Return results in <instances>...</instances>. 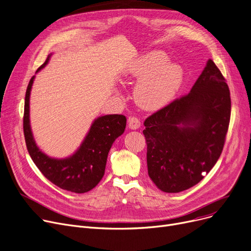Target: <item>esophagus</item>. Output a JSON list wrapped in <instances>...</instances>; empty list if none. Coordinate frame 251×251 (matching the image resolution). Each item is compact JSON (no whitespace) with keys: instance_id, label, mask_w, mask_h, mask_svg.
Returning <instances> with one entry per match:
<instances>
[{"instance_id":"esophagus-1","label":"esophagus","mask_w":251,"mask_h":251,"mask_svg":"<svg viewBox=\"0 0 251 251\" xmlns=\"http://www.w3.org/2000/svg\"><path fill=\"white\" fill-rule=\"evenodd\" d=\"M127 123H128V128H130V129H138L141 126L140 119L135 116L129 117Z\"/></svg>"}]
</instances>
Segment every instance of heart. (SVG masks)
<instances>
[{"label": "heart", "mask_w": 251, "mask_h": 251, "mask_svg": "<svg viewBox=\"0 0 251 251\" xmlns=\"http://www.w3.org/2000/svg\"><path fill=\"white\" fill-rule=\"evenodd\" d=\"M126 76L139 79L135 87L136 102L147 110L168 105L180 91L184 69L163 51H151L137 58L126 70Z\"/></svg>", "instance_id": "1"}]
</instances>
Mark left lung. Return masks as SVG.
Returning a JSON list of instances; mask_svg holds the SVG:
<instances>
[{
    "label": "left lung",
    "instance_id": "1",
    "mask_svg": "<svg viewBox=\"0 0 251 251\" xmlns=\"http://www.w3.org/2000/svg\"><path fill=\"white\" fill-rule=\"evenodd\" d=\"M230 115L229 87L209 59L188 95L144 123L148 175L159 190L182 192L210 172L223 151Z\"/></svg>",
    "mask_w": 251,
    "mask_h": 251
}]
</instances>
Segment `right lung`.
Instances as JSON below:
<instances>
[{"label": "right lung", "instance_id": "obj_1", "mask_svg": "<svg viewBox=\"0 0 251 251\" xmlns=\"http://www.w3.org/2000/svg\"><path fill=\"white\" fill-rule=\"evenodd\" d=\"M49 54L43 69L50 61ZM35 75L29 80L25 94L23 132L28 153L41 173L54 185L75 193H86L102 180L109 150L113 142L122 136L126 118L122 114H107L95 118L88 134L76 151L64 158H55L44 153L35 143L30 126L29 99Z\"/></svg>", "mask_w": 251, "mask_h": 251}]
</instances>
